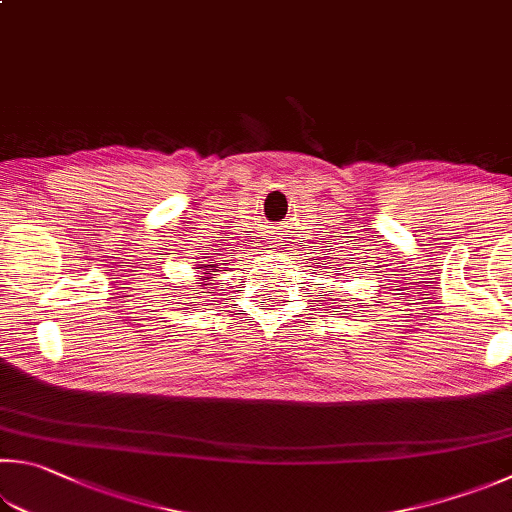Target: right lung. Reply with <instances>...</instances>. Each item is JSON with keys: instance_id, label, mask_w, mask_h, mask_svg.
<instances>
[{"instance_id": "add662e5", "label": "right lung", "mask_w": 512, "mask_h": 512, "mask_svg": "<svg viewBox=\"0 0 512 512\" xmlns=\"http://www.w3.org/2000/svg\"><path fill=\"white\" fill-rule=\"evenodd\" d=\"M199 268H206V273H201L199 280H201V286H208V284H203V280H208V282H210V277L217 273V268H219V266H217L215 262H210V264H201Z\"/></svg>"}]
</instances>
